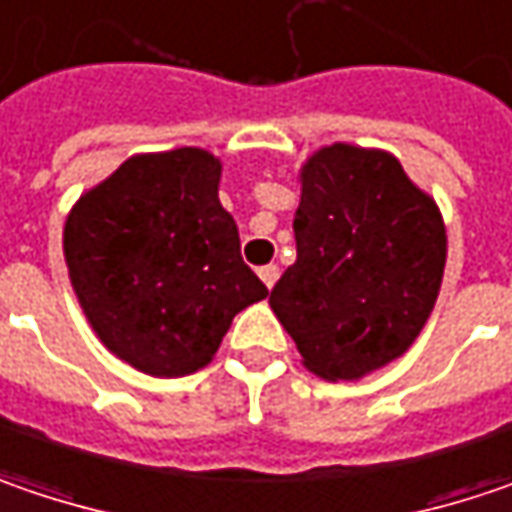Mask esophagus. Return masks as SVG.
I'll list each match as a JSON object with an SVG mask.
<instances>
[{"label": "esophagus", "mask_w": 512, "mask_h": 512, "mask_svg": "<svg viewBox=\"0 0 512 512\" xmlns=\"http://www.w3.org/2000/svg\"><path fill=\"white\" fill-rule=\"evenodd\" d=\"M257 275H260V281L266 284V289H272V286L278 284V275H281V269H278L275 263H269V266H260V269H257Z\"/></svg>", "instance_id": "obj_1"}]
</instances>
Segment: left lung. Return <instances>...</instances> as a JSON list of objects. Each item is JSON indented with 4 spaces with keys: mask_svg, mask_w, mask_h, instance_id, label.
<instances>
[{
    "mask_svg": "<svg viewBox=\"0 0 512 512\" xmlns=\"http://www.w3.org/2000/svg\"><path fill=\"white\" fill-rule=\"evenodd\" d=\"M295 263L269 304L321 379H362L403 356L435 310L446 228L385 150L330 144L301 167Z\"/></svg>",
    "mask_w": 512,
    "mask_h": 512,
    "instance_id": "obj_1",
    "label": "left lung"
}]
</instances>
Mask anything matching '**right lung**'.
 <instances>
[{
  "label": "right lung",
  "instance_id": "add662e5",
  "mask_svg": "<svg viewBox=\"0 0 512 512\" xmlns=\"http://www.w3.org/2000/svg\"><path fill=\"white\" fill-rule=\"evenodd\" d=\"M217 156L199 147L141 153L80 196L63 255L92 330L150 376L205 368L231 318L269 289L240 257L220 205Z\"/></svg>",
  "mask_w": 512,
  "mask_h": 512
}]
</instances>
